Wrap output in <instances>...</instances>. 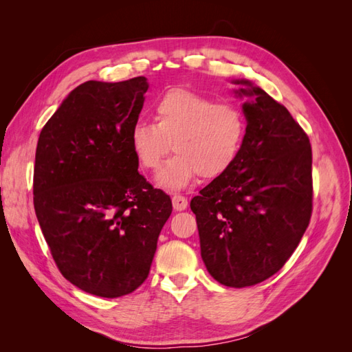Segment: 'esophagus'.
Listing matches in <instances>:
<instances>
[{"mask_svg": "<svg viewBox=\"0 0 352 352\" xmlns=\"http://www.w3.org/2000/svg\"><path fill=\"white\" fill-rule=\"evenodd\" d=\"M172 202H173V208L176 211H182L188 207V199L182 195H173L172 198Z\"/></svg>", "mask_w": 352, "mask_h": 352, "instance_id": "1", "label": "esophagus"}]
</instances>
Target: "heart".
Here are the masks:
<instances>
[{"mask_svg": "<svg viewBox=\"0 0 352 352\" xmlns=\"http://www.w3.org/2000/svg\"><path fill=\"white\" fill-rule=\"evenodd\" d=\"M154 120H138L131 129V145L140 164L158 170L155 184L164 189L186 188L199 175L214 179L235 163L247 132L245 116L236 105L216 102L186 89H173L154 105Z\"/></svg>", "mask_w": 352, "mask_h": 352, "instance_id": "obj_1", "label": "heart"}]
</instances>
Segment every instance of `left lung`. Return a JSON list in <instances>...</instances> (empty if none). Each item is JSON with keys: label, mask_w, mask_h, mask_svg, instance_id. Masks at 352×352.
<instances>
[{"label": "left lung", "mask_w": 352, "mask_h": 352, "mask_svg": "<svg viewBox=\"0 0 352 352\" xmlns=\"http://www.w3.org/2000/svg\"><path fill=\"white\" fill-rule=\"evenodd\" d=\"M247 98L238 158L190 201L201 257L225 286L260 283L300 243L313 208L310 140L282 104L248 79H232Z\"/></svg>", "instance_id": "left-lung-1"}]
</instances>
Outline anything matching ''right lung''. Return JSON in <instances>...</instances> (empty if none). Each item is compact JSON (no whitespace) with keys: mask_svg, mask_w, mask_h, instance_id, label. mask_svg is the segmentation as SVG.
<instances>
[{"mask_svg":"<svg viewBox=\"0 0 352 352\" xmlns=\"http://www.w3.org/2000/svg\"><path fill=\"white\" fill-rule=\"evenodd\" d=\"M148 80H88L41 131L34 206L61 274L79 289L117 298L148 278L172 199L138 172L131 129Z\"/></svg>","mask_w":352,"mask_h":352,"instance_id":"obj_1","label":"right lung"}]
</instances>
